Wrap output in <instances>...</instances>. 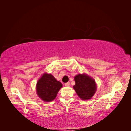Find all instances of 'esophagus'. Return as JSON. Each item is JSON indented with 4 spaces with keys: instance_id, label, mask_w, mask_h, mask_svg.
<instances>
[{
    "instance_id": "esophagus-1",
    "label": "esophagus",
    "mask_w": 131,
    "mask_h": 131,
    "mask_svg": "<svg viewBox=\"0 0 131 131\" xmlns=\"http://www.w3.org/2000/svg\"><path fill=\"white\" fill-rule=\"evenodd\" d=\"M65 86H69V85H70V82H67V83H65Z\"/></svg>"
}]
</instances>
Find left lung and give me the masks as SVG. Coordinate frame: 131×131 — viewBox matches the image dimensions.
I'll use <instances>...</instances> for the list:
<instances>
[{
  "instance_id": "left-lung-1",
  "label": "left lung",
  "mask_w": 131,
  "mask_h": 131,
  "mask_svg": "<svg viewBox=\"0 0 131 131\" xmlns=\"http://www.w3.org/2000/svg\"><path fill=\"white\" fill-rule=\"evenodd\" d=\"M75 85L73 89L82 100L91 99L97 90V85L94 79L86 74H78L74 78Z\"/></svg>"
}]
</instances>
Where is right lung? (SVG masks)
<instances>
[{"instance_id":"right-lung-1","label":"right lung","mask_w":131,"mask_h":131,"mask_svg":"<svg viewBox=\"0 0 131 131\" xmlns=\"http://www.w3.org/2000/svg\"><path fill=\"white\" fill-rule=\"evenodd\" d=\"M61 82L51 74L44 73L37 83V94L44 102H51L56 97L59 90L62 88Z\"/></svg>"}]
</instances>
